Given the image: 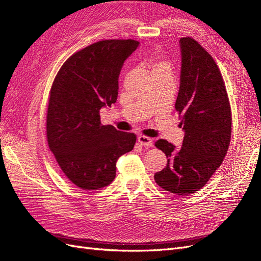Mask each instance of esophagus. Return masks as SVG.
I'll return each mask as SVG.
<instances>
[{"label":"esophagus","instance_id":"esophagus-1","mask_svg":"<svg viewBox=\"0 0 261 261\" xmlns=\"http://www.w3.org/2000/svg\"><path fill=\"white\" fill-rule=\"evenodd\" d=\"M138 143L145 147H152V139L147 136H138Z\"/></svg>","mask_w":261,"mask_h":261}]
</instances>
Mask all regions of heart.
<instances>
[{"label":"heart","instance_id":"1","mask_svg":"<svg viewBox=\"0 0 261 261\" xmlns=\"http://www.w3.org/2000/svg\"><path fill=\"white\" fill-rule=\"evenodd\" d=\"M160 65H168V64H167V63H163L162 62V63H159V64H155L154 66H160Z\"/></svg>","mask_w":261,"mask_h":261}]
</instances>
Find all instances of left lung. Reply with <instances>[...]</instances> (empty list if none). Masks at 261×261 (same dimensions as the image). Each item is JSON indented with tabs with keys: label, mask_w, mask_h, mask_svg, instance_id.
<instances>
[{
	"label": "left lung",
	"mask_w": 261,
	"mask_h": 261,
	"mask_svg": "<svg viewBox=\"0 0 261 261\" xmlns=\"http://www.w3.org/2000/svg\"><path fill=\"white\" fill-rule=\"evenodd\" d=\"M180 84L175 109L185 132L181 148L159 139L154 144L168 164L154 174L164 191L185 196L199 191L228 150L232 112L225 84L211 55L191 37L180 38Z\"/></svg>",
	"instance_id": "left-lung-1"
}]
</instances>
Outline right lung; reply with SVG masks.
Wrapping results in <instances>:
<instances>
[{
  "instance_id": "1",
  "label": "right lung",
  "mask_w": 261,
  "mask_h": 261,
  "mask_svg": "<svg viewBox=\"0 0 261 261\" xmlns=\"http://www.w3.org/2000/svg\"><path fill=\"white\" fill-rule=\"evenodd\" d=\"M138 45L133 39L92 43L69 57L54 78L46 139L64 175L84 191L111 184L117 159L136 144L135 134L102 125L100 109L116 102L123 63Z\"/></svg>"
}]
</instances>
